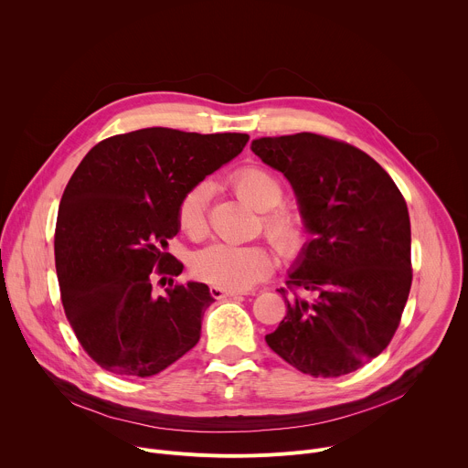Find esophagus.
Returning a JSON list of instances; mask_svg holds the SVG:
<instances>
[{
  "label": "esophagus",
  "mask_w": 468,
  "mask_h": 468,
  "mask_svg": "<svg viewBox=\"0 0 468 468\" xmlns=\"http://www.w3.org/2000/svg\"><path fill=\"white\" fill-rule=\"evenodd\" d=\"M211 296L217 298V300H226V298H237V296H240V292L226 291V289H220V287H211Z\"/></svg>",
  "instance_id": "obj_1"
}]
</instances>
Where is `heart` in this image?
Segmentation results:
<instances>
[{"label": "heart", "mask_w": 468, "mask_h": 468, "mask_svg": "<svg viewBox=\"0 0 468 468\" xmlns=\"http://www.w3.org/2000/svg\"><path fill=\"white\" fill-rule=\"evenodd\" d=\"M231 185L246 204L266 211L262 217L264 235L283 257H294L303 250L309 235L307 218L298 207L280 206L283 186L276 176L259 166H246L231 176ZM211 190L209 181H199L179 199L177 224L192 239L207 233ZM272 269V253L261 244L213 242L190 259V271L197 280L226 291H246L262 282Z\"/></svg>", "instance_id": "heart-1"}]
</instances>
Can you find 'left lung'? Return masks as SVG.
<instances>
[{
    "instance_id": "8db88e82",
    "label": "left lung",
    "mask_w": 468,
    "mask_h": 468,
    "mask_svg": "<svg viewBox=\"0 0 468 468\" xmlns=\"http://www.w3.org/2000/svg\"><path fill=\"white\" fill-rule=\"evenodd\" d=\"M251 152L289 179L311 233L280 289L287 316L266 345L303 374H350L388 346L410 296L406 199L343 141L296 133L257 139Z\"/></svg>"
}]
</instances>
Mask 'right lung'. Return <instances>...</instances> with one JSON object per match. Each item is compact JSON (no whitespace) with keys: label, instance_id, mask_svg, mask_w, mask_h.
Listing matches in <instances>:
<instances>
[{"label":"right lung","instance_id":"right-lung-1","mask_svg":"<svg viewBox=\"0 0 468 468\" xmlns=\"http://www.w3.org/2000/svg\"><path fill=\"white\" fill-rule=\"evenodd\" d=\"M248 141L146 127L98 143L76 168L58 206L55 269L66 318L101 368L155 376L199 341L215 298L206 283L174 285L183 262L166 248L183 194ZM155 279L169 282L165 295Z\"/></svg>","mask_w":468,"mask_h":468}]
</instances>
